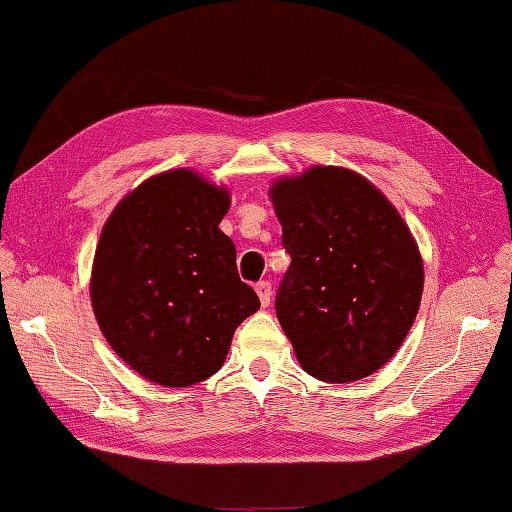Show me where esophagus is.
Segmentation results:
<instances>
[{
    "label": "esophagus",
    "instance_id": "obj_1",
    "mask_svg": "<svg viewBox=\"0 0 512 512\" xmlns=\"http://www.w3.org/2000/svg\"><path fill=\"white\" fill-rule=\"evenodd\" d=\"M254 289H256V294L260 298V305L267 307L269 300H271V283H269V280H260V283H256Z\"/></svg>",
    "mask_w": 512,
    "mask_h": 512
}]
</instances>
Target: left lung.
<instances>
[{"label": "left lung", "mask_w": 512, "mask_h": 512, "mask_svg": "<svg viewBox=\"0 0 512 512\" xmlns=\"http://www.w3.org/2000/svg\"><path fill=\"white\" fill-rule=\"evenodd\" d=\"M291 256L276 316L296 358L322 382L387 364L420 309L424 269L395 207L360 174L311 168L271 187Z\"/></svg>", "instance_id": "obj_1"}]
</instances>
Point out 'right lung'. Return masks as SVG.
<instances>
[{
    "label": "right lung",
    "mask_w": 512,
    "mask_h": 512,
    "mask_svg": "<svg viewBox=\"0 0 512 512\" xmlns=\"http://www.w3.org/2000/svg\"><path fill=\"white\" fill-rule=\"evenodd\" d=\"M225 190L190 170L139 185L103 227L92 307L110 347L163 387H190L223 367L236 327L258 311L218 223Z\"/></svg>",
    "instance_id": "obj_1"
}]
</instances>
